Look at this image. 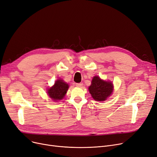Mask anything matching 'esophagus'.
Instances as JSON below:
<instances>
[{"instance_id":"esophagus-1","label":"esophagus","mask_w":157,"mask_h":157,"mask_svg":"<svg viewBox=\"0 0 157 157\" xmlns=\"http://www.w3.org/2000/svg\"><path fill=\"white\" fill-rule=\"evenodd\" d=\"M83 84L81 83H76V86H78V87H82V86H83Z\"/></svg>"}]
</instances>
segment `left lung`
Segmentation results:
<instances>
[{"label": "left lung", "instance_id": "left-lung-1", "mask_svg": "<svg viewBox=\"0 0 157 157\" xmlns=\"http://www.w3.org/2000/svg\"><path fill=\"white\" fill-rule=\"evenodd\" d=\"M113 90V85L110 81H104L99 76H94L88 90L92 97L96 101H104L110 96Z\"/></svg>", "mask_w": 157, "mask_h": 157}]
</instances>
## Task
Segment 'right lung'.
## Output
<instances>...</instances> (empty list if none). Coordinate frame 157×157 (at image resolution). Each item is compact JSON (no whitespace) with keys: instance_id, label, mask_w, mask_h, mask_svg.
Returning <instances> with one entry per match:
<instances>
[{"instance_id":"1","label":"right lung","mask_w":157,"mask_h":157,"mask_svg":"<svg viewBox=\"0 0 157 157\" xmlns=\"http://www.w3.org/2000/svg\"><path fill=\"white\" fill-rule=\"evenodd\" d=\"M69 87V85L63 79H57L54 85L47 89V94L52 100L57 102L65 97Z\"/></svg>"}]
</instances>
